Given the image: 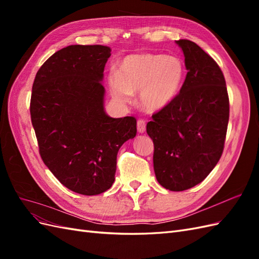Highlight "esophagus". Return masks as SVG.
I'll return each instance as SVG.
<instances>
[{"instance_id": "34e87169", "label": "esophagus", "mask_w": 259, "mask_h": 259, "mask_svg": "<svg viewBox=\"0 0 259 259\" xmlns=\"http://www.w3.org/2000/svg\"><path fill=\"white\" fill-rule=\"evenodd\" d=\"M137 130L139 133H144L146 131V121L143 119H139L137 121Z\"/></svg>"}]
</instances>
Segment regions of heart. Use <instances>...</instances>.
Wrapping results in <instances>:
<instances>
[{"mask_svg": "<svg viewBox=\"0 0 259 259\" xmlns=\"http://www.w3.org/2000/svg\"><path fill=\"white\" fill-rule=\"evenodd\" d=\"M186 76L183 60L176 56L135 54L125 57L117 71L109 74L111 96L128 104L133 93L139 92V103L148 111H156L175 99Z\"/></svg>", "mask_w": 259, "mask_h": 259, "instance_id": "obj_1", "label": "heart"}]
</instances>
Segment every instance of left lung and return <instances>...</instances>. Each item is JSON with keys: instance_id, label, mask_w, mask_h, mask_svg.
<instances>
[{"instance_id": "1", "label": "left lung", "mask_w": 259, "mask_h": 259, "mask_svg": "<svg viewBox=\"0 0 259 259\" xmlns=\"http://www.w3.org/2000/svg\"><path fill=\"white\" fill-rule=\"evenodd\" d=\"M188 70L175 99L152 114L147 133L153 140L159 184L184 191L200 184L223 154L229 97L223 71L199 45L179 40Z\"/></svg>"}]
</instances>
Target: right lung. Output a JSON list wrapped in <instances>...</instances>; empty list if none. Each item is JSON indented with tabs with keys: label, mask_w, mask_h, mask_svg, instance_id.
Returning a JSON list of instances; mask_svg holds the SVG:
<instances>
[{
	"label": "right lung",
	"mask_w": 259,
	"mask_h": 259,
	"mask_svg": "<svg viewBox=\"0 0 259 259\" xmlns=\"http://www.w3.org/2000/svg\"><path fill=\"white\" fill-rule=\"evenodd\" d=\"M111 50L70 45L36 72L30 114L46 166L68 189L84 195L107 191L114 182L116 155L136 136V119H113L104 109V69Z\"/></svg>",
	"instance_id": "right-lung-1"
}]
</instances>
